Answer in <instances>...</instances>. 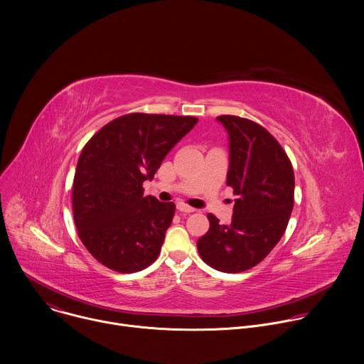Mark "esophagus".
<instances>
[{
    "instance_id": "34e87169",
    "label": "esophagus",
    "mask_w": 364,
    "mask_h": 364,
    "mask_svg": "<svg viewBox=\"0 0 364 364\" xmlns=\"http://www.w3.org/2000/svg\"><path fill=\"white\" fill-rule=\"evenodd\" d=\"M177 210L181 212V213H193V212H196L194 207H191V205H188L186 203H178L177 204Z\"/></svg>"
}]
</instances>
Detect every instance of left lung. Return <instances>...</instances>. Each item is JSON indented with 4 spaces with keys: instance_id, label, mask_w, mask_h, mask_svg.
<instances>
[{
    "instance_id": "1",
    "label": "left lung",
    "mask_w": 364,
    "mask_h": 364,
    "mask_svg": "<svg viewBox=\"0 0 364 364\" xmlns=\"http://www.w3.org/2000/svg\"><path fill=\"white\" fill-rule=\"evenodd\" d=\"M216 119L229 134L228 186L237 198L229 225L207 215L210 228L197 240V249L213 269L237 274L262 262L285 233L295 177L287 152L262 125L235 115Z\"/></svg>"
}]
</instances>
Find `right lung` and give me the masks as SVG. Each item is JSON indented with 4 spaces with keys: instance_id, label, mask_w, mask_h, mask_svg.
Instances as JSON below:
<instances>
[{
    "instance_id": "1",
    "label": "right lung",
    "mask_w": 364,
    "mask_h": 364,
    "mask_svg": "<svg viewBox=\"0 0 364 364\" xmlns=\"http://www.w3.org/2000/svg\"><path fill=\"white\" fill-rule=\"evenodd\" d=\"M197 121L127 114L83 146L72 187L73 219L82 243L103 267L132 274L159 257L176 204L145 196L142 184Z\"/></svg>"
}]
</instances>
